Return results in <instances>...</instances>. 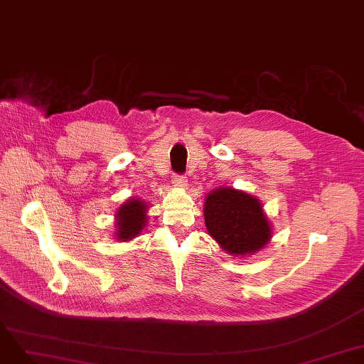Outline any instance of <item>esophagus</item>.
Here are the masks:
<instances>
[{"label":"esophagus","instance_id":"esophagus-1","mask_svg":"<svg viewBox=\"0 0 364 364\" xmlns=\"http://www.w3.org/2000/svg\"><path fill=\"white\" fill-rule=\"evenodd\" d=\"M172 183L175 186H178V187H186L187 186V177H186V175H183V173H175Z\"/></svg>","mask_w":364,"mask_h":364}]
</instances>
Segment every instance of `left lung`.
I'll return each mask as SVG.
<instances>
[{"label":"left lung","mask_w":364,"mask_h":364,"mask_svg":"<svg viewBox=\"0 0 364 364\" xmlns=\"http://www.w3.org/2000/svg\"><path fill=\"white\" fill-rule=\"evenodd\" d=\"M204 218L208 234L230 255L257 252L272 237L259 200L232 187H222L207 196Z\"/></svg>","instance_id":"8db88e82"}]
</instances>
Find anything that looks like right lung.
<instances>
[{
  "mask_svg": "<svg viewBox=\"0 0 364 364\" xmlns=\"http://www.w3.org/2000/svg\"><path fill=\"white\" fill-rule=\"evenodd\" d=\"M145 204L141 199L127 200L124 205L117 213V240L127 241L133 237H136L145 226Z\"/></svg>",
  "mask_w": 364,
  "mask_h": 364,
  "instance_id": "obj_1",
  "label": "right lung"
}]
</instances>
